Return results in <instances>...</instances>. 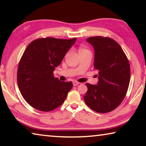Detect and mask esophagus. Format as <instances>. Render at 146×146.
Returning <instances> with one entry per match:
<instances>
[{"mask_svg": "<svg viewBox=\"0 0 146 146\" xmlns=\"http://www.w3.org/2000/svg\"><path fill=\"white\" fill-rule=\"evenodd\" d=\"M78 84H79V82H78L77 81H73V86H76L77 85H78Z\"/></svg>", "mask_w": 146, "mask_h": 146, "instance_id": "esophagus-1", "label": "esophagus"}]
</instances>
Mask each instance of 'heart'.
Here are the masks:
<instances>
[{
    "mask_svg": "<svg viewBox=\"0 0 146 146\" xmlns=\"http://www.w3.org/2000/svg\"><path fill=\"white\" fill-rule=\"evenodd\" d=\"M87 51H89V50L88 49H86L84 47H80L78 49V53H84V52H87Z\"/></svg>",
    "mask_w": 146,
    "mask_h": 146,
    "instance_id": "1",
    "label": "heart"
}]
</instances>
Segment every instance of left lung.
Returning <instances> with one entry per match:
<instances>
[{
    "instance_id": "obj_1",
    "label": "left lung",
    "mask_w": 146,
    "mask_h": 146,
    "mask_svg": "<svg viewBox=\"0 0 146 146\" xmlns=\"http://www.w3.org/2000/svg\"><path fill=\"white\" fill-rule=\"evenodd\" d=\"M86 41L95 51L94 68L98 71V81L97 85L86 84L88 90L84 99L95 111L110 112L126 95L130 81L129 61L113 39L98 36L88 38Z\"/></svg>"
}]
</instances>
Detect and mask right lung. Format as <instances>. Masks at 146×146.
Segmentation results:
<instances>
[{
    "label": "right lung",
    "instance_id": "1",
    "mask_svg": "<svg viewBox=\"0 0 146 146\" xmlns=\"http://www.w3.org/2000/svg\"><path fill=\"white\" fill-rule=\"evenodd\" d=\"M76 40L38 38L26 48L19 64L17 83L23 98L33 108L50 111L64 102L73 84L59 80L53 72Z\"/></svg>",
    "mask_w": 146,
    "mask_h": 146
}]
</instances>
